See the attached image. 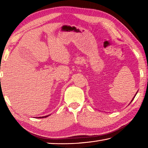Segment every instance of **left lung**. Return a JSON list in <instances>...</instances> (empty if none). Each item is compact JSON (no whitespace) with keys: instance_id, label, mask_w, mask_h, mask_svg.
<instances>
[{"instance_id":"1","label":"left lung","mask_w":148,"mask_h":148,"mask_svg":"<svg viewBox=\"0 0 148 148\" xmlns=\"http://www.w3.org/2000/svg\"><path fill=\"white\" fill-rule=\"evenodd\" d=\"M137 92H137V93H136V95H135V96H134V98H133V99H132V100H131V102H130V103H131V102H132V101H133V100H134V98H135V97H136V95H137ZM130 103H129V104H130Z\"/></svg>"}]
</instances>
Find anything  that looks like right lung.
Masks as SVG:
<instances>
[{"mask_svg": "<svg viewBox=\"0 0 148 148\" xmlns=\"http://www.w3.org/2000/svg\"><path fill=\"white\" fill-rule=\"evenodd\" d=\"M49 115H48V116H42V117H38V118H46L48 117V116H49Z\"/></svg>", "mask_w": 148, "mask_h": 148, "instance_id": "add662e5", "label": "right lung"}]
</instances>
